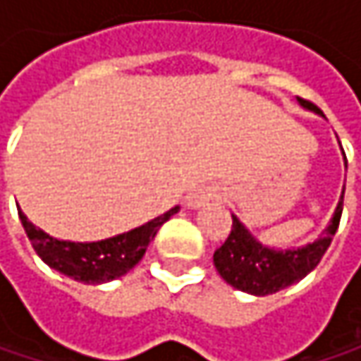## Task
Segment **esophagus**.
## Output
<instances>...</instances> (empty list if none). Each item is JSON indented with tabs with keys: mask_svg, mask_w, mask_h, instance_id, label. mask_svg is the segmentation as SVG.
I'll return each instance as SVG.
<instances>
[{
	"mask_svg": "<svg viewBox=\"0 0 361 361\" xmlns=\"http://www.w3.org/2000/svg\"><path fill=\"white\" fill-rule=\"evenodd\" d=\"M213 198H215V192H213V190H209V188H200V190H194L192 194H188L185 204H188V209H200V207L209 204Z\"/></svg>",
	"mask_w": 361,
	"mask_h": 361,
	"instance_id": "34e87169",
	"label": "esophagus"
}]
</instances>
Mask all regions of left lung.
<instances>
[{
    "instance_id": "8db88e82",
    "label": "left lung",
    "mask_w": 361,
    "mask_h": 361,
    "mask_svg": "<svg viewBox=\"0 0 361 361\" xmlns=\"http://www.w3.org/2000/svg\"><path fill=\"white\" fill-rule=\"evenodd\" d=\"M297 102L301 109L318 112L314 104L301 98H297ZM345 167H347V161H345ZM343 194H345V188L341 192L334 213L328 226L322 230V234L314 243H307L301 247H288V249L267 247L232 213V232L228 240L213 255L215 269L230 286H234L236 290L255 295V297L278 293L303 280L320 263L326 249L332 243V236L336 234L341 213H343Z\"/></svg>"
}]
</instances>
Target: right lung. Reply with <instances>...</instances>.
Instances as JSON below:
<instances>
[{
    "mask_svg": "<svg viewBox=\"0 0 361 361\" xmlns=\"http://www.w3.org/2000/svg\"><path fill=\"white\" fill-rule=\"evenodd\" d=\"M178 211L180 207H173L140 228L96 243L60 240L35 228L23 211H18V217L33 249L45 265L83 284H104L133 269L142 261L159 228Z\"/></svg>",
    "mask_w": 361,
    "mask_h": 361,
    "instance_id": "right-lung-1",
    "label": "right lung"
}]
</instances>
